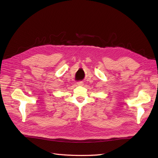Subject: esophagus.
Segmentation results:
<instances>
[{
  "instance_id": "esophagus-1",
  "label": "esophagus",
  "mask_w": 158,
  "mask_h": 158,
  "mask_svg": "<svg viewBox=\"0 0 158 158\" xmlns=\"http://www.w3.org/2000/svg\"><path fill=\"white\" fill-rule=\"evenodd\" d=\"M77 85H78V86H83L84 83L82 82H77Z\"/></svg>"
}]
</instances>
